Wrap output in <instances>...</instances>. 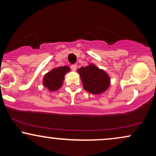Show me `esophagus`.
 <instances>
[{
	"label": "esophagus",
	"mask_w": 156,
	"mask_h": 156,
	"mask_svg": "<svg viewBox=\"0 0 156 156\" xmlns=\"http://www.w3.org/2000/svg\"><path fill=\"white\" fill-rule=\"evenodd\" d=\"M71 68H72V69L73 71H76L77 69V65L76 64H73V65L71 66Z\"/></svg>",
	"instance_id": "1"
}]
</instances>
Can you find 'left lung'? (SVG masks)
Returning <instances> with one entry per match:
<instances>
[{"label": "left lung", "mask_w": 156, "mask_h": 156, "mask_svg": "<svg viewBox=\"0 0 156 156\" xmlns=\"http://www.w3.org/2000/svg\"><path fill=\"white\" fill-rule=\"evenodd\" d=\"M83 89L94 94H99L106 91L110 86V77L103 69L90 64L78 69Z\"/></svg>", "instance_id": "obj_1"}]
</instances>
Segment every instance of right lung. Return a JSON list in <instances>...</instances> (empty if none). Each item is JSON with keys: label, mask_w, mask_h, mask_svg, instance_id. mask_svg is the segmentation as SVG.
I'll return each instance as SVG.
<instances>
[{"label": "right lung", "mask_w": 156, "mask_h": 156, "mask_svg": "<svg viewBox=\"0 0 156 156\" xmlns=\"http://www.w3.org/2000/svg\"><path fill=\"white\" fill-rule=\"evenodd\" d=\"M69 71L70 68L67 66L54 68L44 75L42 82L43 86L51 92L58 90L63 84L64 76Z\"/></svg>", "instance_id": "right-lung-1"}]
</instances>
